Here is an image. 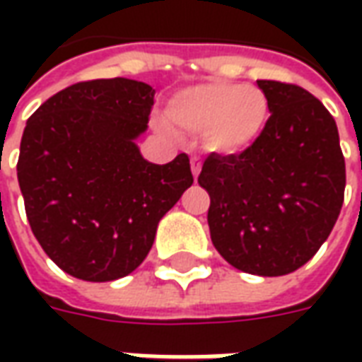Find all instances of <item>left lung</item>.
Wrapping results in <instances>:
<instances>
[{
    "label": "left lung",
    "mask_w": 362,
    "mask_h": 362,
    "mask_svg": "<svg viewBox=\"0 0 362 362\" xmlns=\"http://www.w3.org/2000/svg\"><path fill=\"white\" fill-rule=\"evenodd\" d=\"M153 96L147 83L124 77L75 83L27 119L17 178L28 225L48 258L77 279L135 272L192 180L182 155L155 165L135 145Z\"/></svg>",
    "instance_id": "obj_1"
}]
</instances>
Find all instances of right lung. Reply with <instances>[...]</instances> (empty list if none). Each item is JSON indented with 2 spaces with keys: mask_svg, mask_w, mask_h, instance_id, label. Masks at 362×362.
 <instances>
[{
  "mask_svg": "<svg viewBox=\"0 0 362 362\" xmlns=\"http://www.w3.org/2000/svg\"><path fill=\"white\" fill-rule=\"evenodd\" d=\"M266 126L250 147L211 153L199 186L211 197L213 246L259 277L296 272L326 243L339 217L345 160L332 114L296 85L258 81Z\"/></svg>",
  "mask_w": 362,
  "mask_h": 362,
  "instance_id": "add662e5",
  "label": "right lung"
}]
</instances>
